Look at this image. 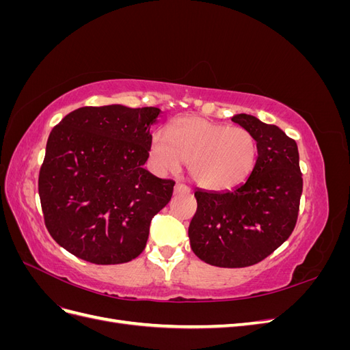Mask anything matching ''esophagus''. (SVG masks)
<instances>
[{
    "label": "esophagus",
    "mask_w": 350,
    "mask_h": 350,
    "mask_svg": "<svg viewBox=\"0 0 350 350\" xmlns=\"http://www.w3.org/2000/svg\"><path fill=\"white\" fill-rule=\"evenodd\" d=\"M175 193H189V188L181 183L175 184Z\"/></svg>",
    "instance_id": "esophagus-1"
}]
</instances>
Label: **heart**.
Returning <instances> with one entry per match:
<instances>
[{
	"instance_id": "1",
	"label": "heart",
	"mask_w": 350,
	"mask_h": 350,
	"mask_svg": "<svg viewBox=\"0 0 350 350\" xmlns=\"http://www.w3.org/2000/svg\"><path fill=\"white\" fill-rule=\"evenodd\" d=\"M153 134L150 157L159 172H176L188 163L193 181L207 189L242 184L257 162V140L243 126H228L200 116H181Z\"/></svg>"
}]
</instances>
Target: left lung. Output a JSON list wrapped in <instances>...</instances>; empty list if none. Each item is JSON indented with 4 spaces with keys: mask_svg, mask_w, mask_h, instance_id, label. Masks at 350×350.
<instances>
[{
    "mask_svg": "<svg viewBox=\"0 0 350 350\" xmlns=\"http://www.w3.org/2000/svg\"><path fill=\"white\" fill-rule=\"evenodd\" d=\"M232 121L256 137V166L232 191L197 189L188 237L200 260L238 269L260 262L291 237L298 220L302 174L298 146L279 126L247 113Z\"/></svg>",
    "mask_w": 350,
    "mask_h": 350,
    "instance_id": "obj_1",
    "label": "left lung"
}]
</instances>
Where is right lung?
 <instances>
[{
  "mask_svg": "<svg viewBox=\"0 0 350 350\" xmlns=\"http://www.w3.org/2000/svg\"><path fill=\"white\" fill-rule=\"evenodd\" d=\"M159 113L153 107H83L51 131L40 206L51 237L72 256L121 264L143 252L150 221L175 185L143 167Z\"/></svg>",
  "mask_w": 350,
  "mask_h": 350,
  "instance_id": "add662e5",
  "label": "right lung"
}]
</instances>
